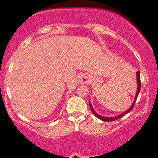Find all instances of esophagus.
Here are the masks:
<instances>
[{
  "mask_svg": "<svg viewBox=\"0 0 158 158\" xmlns=\"http://www.w3.org/2000/svg\"><path fill=\"white\" fill-rule=\"evenodd\" d=\"M79 82H80L81 83L88 84L89 82V79H88V77H87L86 76H82V77H81V79H79Z\"/></svg>",
  "mask_w": 158,
  "mask_h": 158,
  "instance_id": "1",
  "label": "esophagus"
}]
</instances>
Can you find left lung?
Segmentation results:
<instances>
[{
    "label": "left lung",
    "mask_w": 158,
    "mask_h": 158,
    "mask_svg": "<svg viewBox=\"0 0 158 158\" xmlns=\"http://www.w3.org/2000/svg\"><path fill=\"white\" fill-rule=\"evenodd\" d=\"M136 79H137V92H136V95H135V99H134L133 103H132V105H131V107L129 108V109L127 110V111H124V112H122V114H118V115H116V116H114V117H105V116H102V115H100V114H98L97 112H95V110H94L93 107H92V104H91V102H89V106H90V109H91V110H92V113H93V114H95V115L96 116V117L98 118H99L100 120L105 121V122H113V121H115V120H117V119L121 118H122V117H123V116H125L126 114H128V112H130V111H131L132 109H133L134 106H135V101H136L137 98H138V94H139V92H140V90H141V79H140V72L139 71H138L136 73Z\"/></svg>",
    "instance_id": "1"
}]
</instances>
